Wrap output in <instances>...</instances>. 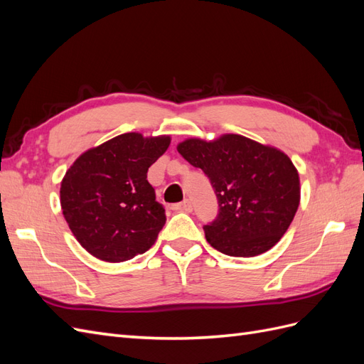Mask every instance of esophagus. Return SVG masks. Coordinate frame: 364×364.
I'll return each instance as SVG.
<instances>
[{
	"mask_svg": "<svg viewBox=\"0 0 364 364\" xmlns=\"http://www.w3.org/2000/svg\"><path fill=\"white\" fill-rule=\"evenodd\" d=\"M174 211H182V213H191L193 211V205L190 200H183L181 203H176L173 205Z\"/></svg>",
	"mask_w": 364,
	"mask_h": 364,
	"instance_id": "obj_1",
	"label": "esophagus"
}]
</instances>
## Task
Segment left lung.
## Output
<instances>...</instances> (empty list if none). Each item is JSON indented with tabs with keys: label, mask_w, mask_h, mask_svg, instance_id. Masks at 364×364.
I'll use <instances>...</instances> for the list:
<instances>
[{
	"label": "left lung",
	"mask_w": 364,
	"mask_h": 364,
	"mask_svg": "<svg viewBox=\"0 0 364 364\" xmlns=\"http://www.w3.org/2000/svg\"><path fill=\"white\" fill-rule=\"evenodd\" d=\"M178 151L211 181L218 215L205 225L206 241L229 257H257L287 232L301 202L299 173L277 147L226 134L188 138Z\"/></svg>",
	"instance_id": "left-lung-1"
}]
</instances>
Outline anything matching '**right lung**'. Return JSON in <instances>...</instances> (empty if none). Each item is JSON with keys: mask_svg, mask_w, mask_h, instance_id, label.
Masks as SVG:
<instances>
[{"mask_svg": "<svg viewBox=\"0 0 364 364\" xmlns=\"http://www.w3.org/2000/svg\"><path fill=\"white\" fill-rule=\"evenodd\" d=\"M168 135H118L86 150L60 183V206L71 232L92 257L123 262L149 250L165 225V209L147 181L168 149Z\"/></svg>", "mask_w": 364, "mask_h": 364, "instance_id": "right-lung-1", "label": "right lung"}]
</instances>
